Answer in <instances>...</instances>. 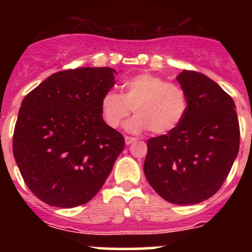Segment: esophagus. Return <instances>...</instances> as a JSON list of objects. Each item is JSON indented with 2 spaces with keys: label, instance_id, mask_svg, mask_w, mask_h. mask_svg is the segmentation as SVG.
<instances>
[{
  "label": "esophagus",
  "instance_id": "esophagus-1",
  "mask_svg": "<svg viewBox=\"0 0 252 252\" xmlns=\"http://www.w3.org/2000/svg\"><path fill=\"white\" fill-rule=\"evenodd\" d=\"M124 140H126V145H130V144H133V142L135 141L136 139L133 138V136H126V138H124Z\"/></svg>",
  "mask_w": 252,
  "mask_h": 252
}]
</instances>
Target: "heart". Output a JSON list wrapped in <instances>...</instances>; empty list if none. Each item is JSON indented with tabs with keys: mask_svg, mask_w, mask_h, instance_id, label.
Segmentation results:
<instances>
[{
	"mask_svg": "<svg viewBox=\"0 0 252 252\" xmlns=\"http://www.w3.org/2000/svg\"><path fill=\"white\" fill-rule=\"evenodd\" d=\"M131 111L136 114L126 126L128 130L139 133L150 129L154 134H167L187 114V93L158 75L141 73L123 81L122 94L110 90L101 97V113L111 128L123 126Z\"/></svg>",
	"mask_w": 252,
	"mask_h": 252,
	"instance_id": "obj_1",
	"label": "heart"
}]
</instances>
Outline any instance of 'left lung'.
I'll return each instance as SVG.
<instances>
[{
  "label": "left lung",
  "mask_w": 252,
  "mask_h": 252,
  "mask_svg": "<svg viewBox=\"0 0 252 252\" xmlns=\"http://www.w3.org/2000/svg\"><path fill=\"white\" fill-rule=\"evenodd\" d=\"M188 96L182 123L147 141L144 172L166 201L194 205L210 199L227 179L239 152L240 129L233 98L205 74L177 77Z\"/></svg>",
  "instance_id": "1"
}]
</instances>
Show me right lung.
Instances as JSON below:
<instances>
[{"label": "right lung", "mask_w": 252, "mask_h": 252, "mask_svg": "<svg viewBox=\"0 0 252 252\" xmlns=\"http://www.w3.org/2000/svg\"><path fill=\"white\" fill-rule=\"evenodd\" d=\"M116 74L108 67L62 70L23 100L13 155L25 184L45 204L70 208L90 201L123 151V135L101 113Z\"/></svg>", "instance_id": "1"}]
</instances>
